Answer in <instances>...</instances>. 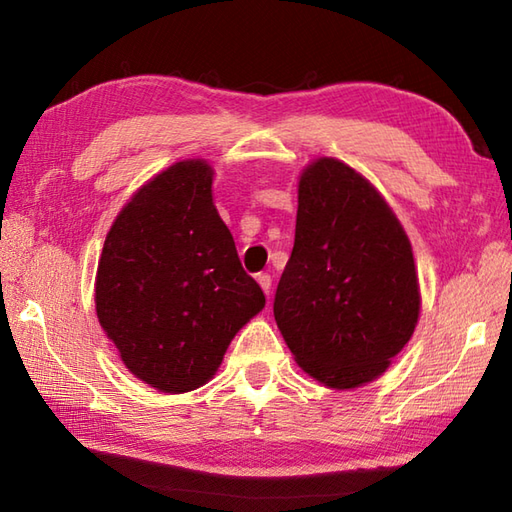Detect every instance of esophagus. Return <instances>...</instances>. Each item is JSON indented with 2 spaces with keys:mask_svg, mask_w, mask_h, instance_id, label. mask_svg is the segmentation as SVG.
I'll return each instance as SVG.
<instances>
[{
  "mask_svg": "<svg viewBox=\"0 0 512 512\" xmlns=\"http://www.w3.org/2000/svg\"><path fill=\"white\" fill-rule=\"evenodd\" d=\"M257 281H259V286H262V290L266 292V297H270V290H273V279H270V275L268 273H259Z\"/></svg>",
  "mask_w": 512,
  "mask_h": 512,
  "instance_id": "esophagus-1",
  "label": "esophagus"
}]
</instances>
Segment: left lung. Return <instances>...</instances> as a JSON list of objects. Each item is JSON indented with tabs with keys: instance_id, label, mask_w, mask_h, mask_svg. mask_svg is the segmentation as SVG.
<instances>
[{
	"instance_id": "1",
	"label": "left lung",
	"mask_w": 512,
	"mask_h": 512,
	"mask_svg": "<svg viewBox=\"0 0 512 512\" xmlns=\"http://www.w3.org/2000/svg\"><path fill=\"white\" fill-rule=\"evenodd\" d=\"M273 312L299 367L334 389L378 378L416 330L409 237L383 195L341 160L319 158L301 173L295 246Z\"/></svg>"
}]
</instances>
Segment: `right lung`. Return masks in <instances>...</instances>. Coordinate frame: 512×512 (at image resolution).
Listing matches in <instances>:
<instances>
[{"label":"right lung","mask_w":512,"mask_h":512,"mask_svg":"<svg viewBox=\"0 0 512 512\" xmlns=\"http://www.w3.org/2000/svg\"><path fill=\"white\" fill-rule=\"evenodd\" d=\"M211 184L204 160L158 173L118 213L96 270L101 328L129 372L165 394L211 380L233 336L266 306Z\"/></svg>","instance_id":"right-lung-1"}]
</instances>
